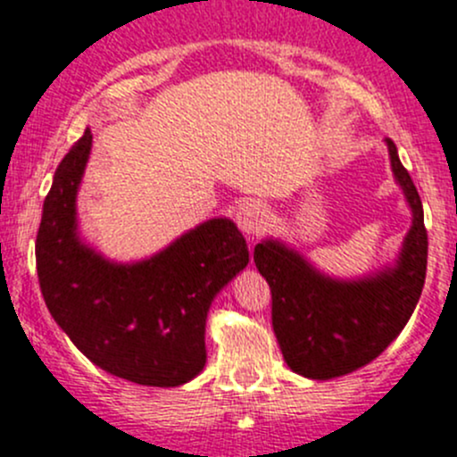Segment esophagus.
Here are the masks:
<instances>
[{
  "label": "esophagus",
  "mask_w": 457,
  "mask_h": 457,
  "mask_svg": "<svg viewBox=\"0 0 457 457\" xmlns=\"http://www.w3.org/2000/svg\"><path fill=\"white\" fill-rule=\"evenodd\" d=\"M235 220H237V227L242 228V233H246L248 237H260L269 227V215L260 202H244L235 213Z\"/></svg>",
  "instance_id": "34e87169"
}]
</instances>
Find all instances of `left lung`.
<instances>
[{
	"instance_id": "left-lung-1",
	"label": "left lung",
	"mask_w": 457,
	"mask_h": 457,
	"mask_svg": "<svg viewBox=\"0 0 457 457\" xmlns=\"http://www.w3.org/2000/svg\"><path fill=\"white\" fill-rule=\"evenodd\" d=\"M386 146L393 175L413 211V227L393 269L340 282L324 278L273 239L257 244L253 253L270 287L279 349L288 367L304 378L331 380L376 360L400 336L422 295L428 253L422 200L388 137Z\"/></svg>"
}]
</instances>
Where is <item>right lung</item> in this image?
<instances>
[{
  "mask_svg": "<svg viewBox=\"0 0 457 457\" xmlns=\"http://www.w3.org/2000/svg\"><path fill=\"white\" fill-rule=\"evenodd\" d=\"M93 135L66 153L44 200L35 242L44 302L71 342L104 371L146 386H179L206 364V313L248 264L230 220H209L137 264H112L77 237L75 197Z\"/></svg>",
  "mask_w": 457,
  "mask_h": 457,
  "instance_id": "add662e5",
  "label": "right lung"
}]
</instances>
